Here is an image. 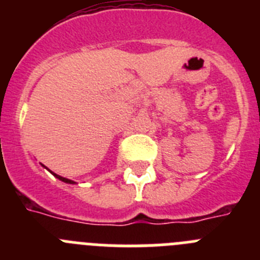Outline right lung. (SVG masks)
Here are the masks:
<instances>
[{
  "label": "right lung",
  "mask_w": 260,
  "mask_h": 260,
  "mask_svg": "<svg viewBox=\"0 0 260 260\" xmlns=\"http://www.w3.org/2000/svg\"><path fill=\"white\" fill-rule=\"evenodd\" d=\"M50 172V171H49ZM50 173L53 174V176L56 177V178H58V180H61L62 182H66V183H75L74 181H71V180H69V178H65V177H61V176H58V174H56V173H53V172H50Z\"/></svg>",
  "instance_id": "1"
}]
</instances>
